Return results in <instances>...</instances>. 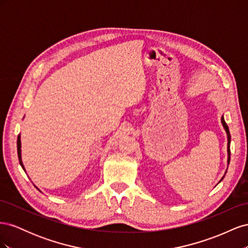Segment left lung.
Instances as JSON below:
<instances>
[{"mask_svg":"<svg viewBox=\"0 0 248 248\" xmlns=\"http://www.w3.org/2000/svg\"><path fill=\"white\" fill-rule=\"evenodd\" d=\"M221 123H222L223 128H224V130H226V132H227V136H228V164H229V163H230V159H231V150H230V144H231V134H230L229 127H228V125H227V123H226V121H224V119H223V116L221 117ZM222 179H223V178H221L220 181H222ZM220 181H219V182H220Z\"/></svg>","mask_w":248,"mask_h":248,"instance_id":"left-lung-1","label":"left lung"}]
</instances>
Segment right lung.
<instances>
[{
    "label": "right lung",
    "mask_w": 248,
    "mask_h": 248,
    "mask_svg": "<svg viewBox=\"0 0 248 248\" xmlns=\"http://www.w3.org/2000/svg\"><path fill=\"white\" fill-rule=\"evenodd\" d=\"M21 142H20V136L18 134V137H17V155H18V159H19V163H20V166H21V168L25 170V168H24V164H22V161H21Z\"/></svg>",
    "instance_id": "obj_1"
}]
</instances>
